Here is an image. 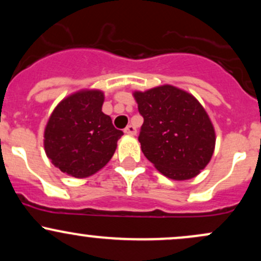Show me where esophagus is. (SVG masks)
Wrapping results in <instances>:
<instances>
[{"mask_svg": "<svg viewBox=\"0 0 261 261\" xmlns=\"http://www.w3.org/2000/svg\"><path fill=\"white\" fill-rule=\"evenodd\" d=\"M124 133L128 135V136H135V135H136V128H135L134 125H127V126L125 127Z\"/></svg>", "mask_w": 261, "mask_h": 261, "instance_id": "1", "label": "esophagus"}]
</instances>
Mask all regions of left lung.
Masks as SVG:
<instances>
[{
  "instance_id": "8db88e82",
  "label": "left lung",
  "mask_w": 261,
  "mask_h": 261,
  "mask_svg": "<svg viewBox=\"0 0 261 261\" xmlns=\"http://www.w3.org/2000/svg\"><path fill=\"white\" fill-rule=\"evenodd\" d=\"M143 116L139 141L146 158L173 180L195 178L211 161L214 124L191 93L172 85L133 93Z\"/></svg>"
}]
</instances>
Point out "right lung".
<instances>
[{"label":"right lung","instance_id":"right-lung-1","mask_svg":"<svg viewBox=\"0 0 261 261\" xmlns=\"http://www.w3.org/2000/svg\"><path fill=\"white\" fill-rule=\"evenodd\" d=\"M104 93L81 89L67 95L53 110L44 130V149L56 168L74 178H88L115 153L124 135L101 112Z\"/></svg>","mask_w":261,"mask_h":261}]
</instances>
